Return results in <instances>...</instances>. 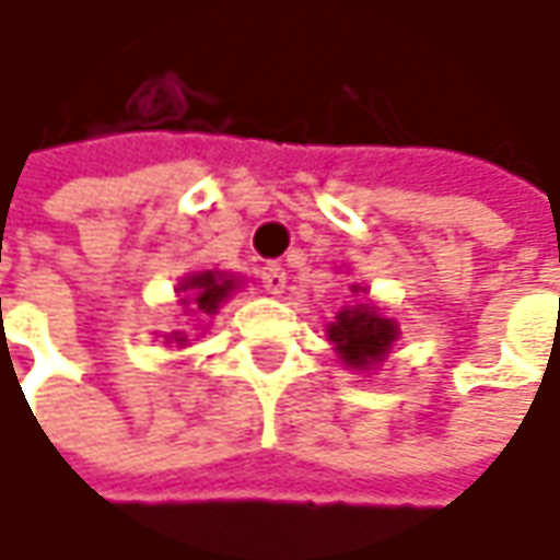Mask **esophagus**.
Wrapping results in <instances>:
<instances>
[{
    "mask_svg": "<svg viewBox=\"0 0 560 560\" xmlns=\"http://www.w3.org/2000/svg\"><path fill=\"white\" fill-rule=\"evenodd\" d=\"M260 283H264V290L267 293H283V287H287V270L280 267V264H264L260 267Z\"/></svg>",
    "mask_w": 560,
    "mask_h": 560,
    "instance_id": "34e87169",
    "label": "esophagus"
}]
</instances>
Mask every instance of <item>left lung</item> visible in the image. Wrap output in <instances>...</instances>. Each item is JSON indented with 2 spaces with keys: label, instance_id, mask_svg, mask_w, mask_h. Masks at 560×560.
I'll use <instances>...</instances> for the list:
<instances>
[{
  "label": "left lung",
  "instance_id": "1",
  "mask_svg": "<svg viewBox=\"0 0 560 560\" xmlns=\"http://www.w3.org/2000/svg\"><path fill=\"white\" fill-rule=\"evenodd\" d=\"M361 287H354L358 293ZM396 338V325L393 318H384L374 306H354V310H341L338 318L328 325V341H335L338 354L345 364L364 371L377 361H384Z\"/></svg>",
  "mask_w": 560,
  "mask_h": 560
}]
</instances>
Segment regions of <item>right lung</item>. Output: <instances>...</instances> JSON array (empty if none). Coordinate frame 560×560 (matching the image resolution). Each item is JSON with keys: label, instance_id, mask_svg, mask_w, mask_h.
Masks as SVG:
<instances>
[{"label": "right lung", "instance_id": "add662e5", "mask_svg": "<svg viewBox=\"0 0 560 560\" xmlns=\"http://www.w3.org/2000/svg\"><path fill=\"white\" fill-rule=\"evenodd\" d=\"M179 290L186 293V300H179L183 306H192L196 313L212 315L215 310H219V303L235 290V280H225V277H219V273L206 270V273H192V277H186V280L179 283ZM171 341L183 345L186 338H183V331H174V335H171Z\"/></svg>", "mask_w": 560, "mask_h": 560}]
</instances>
